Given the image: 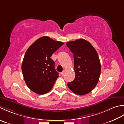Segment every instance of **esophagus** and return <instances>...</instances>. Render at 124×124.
Returning a JSON list of instances; mask_svg holds the SVG:
<instances>
[{
  "instance_id": "obj_1",
  "label": "esophagus",
  "mask_w": 124,
  "mask_h": 124,
  "mask_svg": "<svg viewBox=\"0 0 124 124\" xmlns=\"http://www.w3.org/2000/svg\"><path fill=\"white\" fill-rule=\"evenodd\" d=\"M64 73H65V70H63V71L61 73V74H62V75H63L64 74Z\"/></svg>"
}]
</instances>
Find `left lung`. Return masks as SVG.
<instances>
[{"mask_svg":"<svg viewBox=\"0 0 124 124\" xmlns=\"http://www.w3.org/2000/svg\"><path fill=\"white\" fill-rule=\"evenodd\" d=\"M74 56L75 77L69 82V89L79 95H84L94 89L100 77L101 67L97 51L89 42L80 39L66 43Z\"/></svg>","mask_w":124,"mask_h":124,"instance_id":"left-lung-1","label":"left lung"}]
</instances>
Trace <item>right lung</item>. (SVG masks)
<instances>
[{"label":"right lung","instance_id":"right-lung-1","mask_svg":"<svg viewBox=\"0 0 124 124\" xmlns=\"http://www.w3.org/2000/svg\"><path fill=\"white\" fill-rule=\"evenodd\" d=\"M64 43L43 36L27 49L22 63V72L27 85L32 92L43 95L52 89L58 73L51 55Z\"/></svg>","mask_w":124,"mask_h":124}]
</instances>
